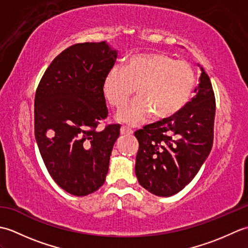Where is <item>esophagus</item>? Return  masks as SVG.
Instances as JSON below:
<instances>
[{"mask_svg":"<svg viewBox=\"0 0 248 248\" xmlns=\"http://www.w3.org/2000/svg\"><path fill=\"white\" fill-rule=\"evenodd\" d=\"M120 133L123 135H129L133 133V130L130 129L129 127H125V125H123V127L120 128Z\"/></svg>","mask_w":248,"mask_h":248,"instance_id":"34e87169","label":"esophagus"}]
</instances>
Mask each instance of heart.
<instances>
[{
	"instance_id": "obj_1",
	"label": "heart",
	"mask_w": 248,
	"mask_h": 248,
	"mask_svg": "<svg viewBox=\"0 0 248 248\" xmlns=\"http://www.w3.org/2000/svg\"><path fill=\"white\" fill-rule=\"evenodd\" d=\"M196 86V72L184 61L164 53L131 56L124 69L110 68L103 81V94L115 108L124 107L138 88L139 98L120 110L118 119L140 124L152 114L168 118L186 107Z\"/></svg>"
}]
</instances>
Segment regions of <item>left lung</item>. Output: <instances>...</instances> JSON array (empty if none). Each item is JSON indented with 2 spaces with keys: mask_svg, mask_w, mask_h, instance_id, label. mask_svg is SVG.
<instances>
[{
  "mask_svg": "<svg viewBox=\"0 0 248 248\" xmlns=\"http://www.w3.org/2000/svg\"><path fill=\"white\" fill-rule=\"evenodd\" d=\"M197 93L180 112L135 131L139 140L135 173L156 196L180 192L196 176L213 144L215 97L202 68Z\"/></svg>",
  "mask_w": 248,
  "mask_h": 248,
  "instance_id": "left-lung-1",
  "label": "left lung"
}]
</instances>
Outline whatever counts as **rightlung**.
Here are the masks:
<instances>
[{"mask_svg":"<svg viewBox=\"0 0 248 248\" xmlns=\"http://www.w3.org/2000/svg\"><path fill=\"white\" fill-rule=\"evenodd\" d=\"M117 52L104 41L70 46L44 73L35 94L37 145L52 179L66 192L86 196L103 186L119 124L107 118L103 81Z\"/></svg>","mask_w":248,"mask_h":248,"instance_id":"1","label":"right lung"}]
</instances>
